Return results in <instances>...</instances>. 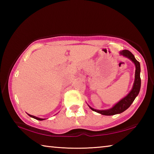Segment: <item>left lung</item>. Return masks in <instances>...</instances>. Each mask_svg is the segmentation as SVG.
<instances>
[{
	"label": "left lung",
	"instance_id": "1",
	"mask_svg": "<svg viewBox=\"0 0 154 154\" xmlns=\"http://www.w3.org/2000/svg\"><path fill=\"white\" fill-rule=\"evenodd\" d=\"M120 56H123L125 58H128L135 65V76H134V82L132 85V90L130 91V92L124 97L118 103H117L116 105H114L111 108L109 109H105V110H97L88 105V106L92 109V111L97 112V113L104 115V116H113L116 114H119L126 111L129 106L131 105V104L133 103L134 99L139 94L140 89V66L139 62H138L136 58H134L133 54L128 50H122L119 51Z\"/></svg>",
	"mask_w": 154,
	"mask_h": 154
}]
</instances>
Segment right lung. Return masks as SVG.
<instances>
[{
    "label": "right lung",
    "mask_w": 154,
    "mask_h": 154,
    "mask_svg": "<svg viewBox=\"0 0 154 154\" xmlns=\"http://www.w3.org/2000/svg\"><path fill=\"white\" fill-rule=\"evenodd\" d=\"M28 116H29L30 117H31V118H34V119H37V120L42 121V120H44V119H43V118H37V117H36V116H32V115H30V114H28Z\"/></svg>",
    "instance_id": "obj_1"
}]
</instances>
